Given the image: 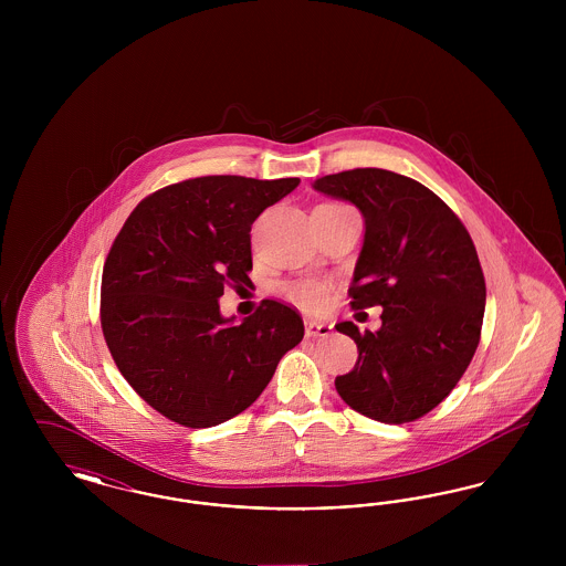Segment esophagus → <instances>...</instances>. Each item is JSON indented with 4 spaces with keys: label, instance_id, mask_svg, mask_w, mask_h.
<instances>
[{
    "label": "esophagus",
    "instance_id": "esophagus-1",
    "mask_svg": "<svg viewBox=\"0 0 566 566\" xmlns=\"http://www.w3.org/2000/svg\"><path fill=\"white\" fill-rule=\"evenodd\" d=\"M331 331H333V326L328 323H316V321L305 323V335L307 337H328Z\"/></svg>",
    "mask_w": 566,
    "mask_h": 566
}]
</instances>
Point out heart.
I'll list each match as a JSON object with an SVG mask.
<instances>
[{"label":"heart","instance_id":"obj_1","mask_svg":"<svg viewBox=\"0 0 566 566\" xmlns=\"http://www.w3.org/2000/svg\"><path fill=\"white\" fill-rule=\"evenodd\" d=\"M282 291L295 305L307 312H321L328 303V284L323 280H314V277L295 280L284 284Z\"/></svg>","mask_w":566,"mask_h":566}]
</instances>
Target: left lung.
<instances>
[{"mask_svg":"<svg viewBox=\"0 0 566 566\" xmlns=\"http://www.w3.org/2000/svg\"><path fill=\"white\" fill-rule=\"evenodd\" d=\"M314 189L365 216L348 295L354 312L381 307L379 331L335 324L358 348L335 388L371 420L413 422L454 390L478 350L485 280L475 243L446 201L401 174L358 167L324 176Z\"/></svg>","mask_w":566,"mask_h":566,"instance_id":"8db88e82","label":"left lung"}]
</instances>
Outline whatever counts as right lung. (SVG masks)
Segmentation results:
<instances>
[{"mask_svg": "<svg viewBox=\"0 0 566 566\" xmlns=\"http://www.w3.org/2000/svg\"><path fill=\"white\" fill-rule=\"evenodd\" d=\"M298 178H189L148 195L112 242L99 318L118 371L167 420L208 429L259 399L303 339L295 307L263 298L233 324L224 286L248 284L252 222Z\"/></svg>", "mask_w": 566, "mask_h": 566, "instance_id": "obj_1", "label": "right lung"}]
</instances>
